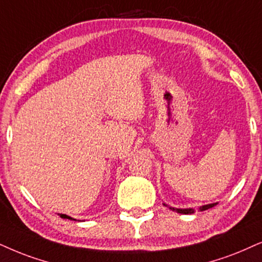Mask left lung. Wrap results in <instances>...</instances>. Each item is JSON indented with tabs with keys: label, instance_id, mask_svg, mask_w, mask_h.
<instances>
[{
	"label": "left lung",
	"instance_id": "8db88e82",
	"mask_svg": "<svg viewBox=\"0 0 262 262\" xmlns=\"http://www.w3.org/2000/svg\"><path fill=\"white\" fill-rule=\"evenodd\" d=\"M165 205V204H164ZM215 204H208V205H203V207H201L200 209L201 210H207V209H209V208H213ZM170 209H173V210H177L178 213H180V214H193L194 213V209H192V208H188V209H174V208H170Z\"/></svg>",
	"mask_w": 262,
	"mask_h": 262
}]
</instances>
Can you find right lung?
Listing matches in <instances>:
<instances>
[{
	"label": "right lung",
	"instance_id": "add662e5",
	"mask_svg": "<svg viewBox=\"0 0 262 262\" xmlns=\"http://www.w3.org/2000/svg\"><path fill=\"white\" fill-rule=\"evenodd\" d=\"M60 216H61V217H64V219H72V217L68 216V215H65V214H60Z\"/></svg>",
	"mask_w": 262,
	"mask_h": 262
}]
</instances>
